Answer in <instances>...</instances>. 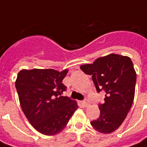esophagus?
Wrapping results in <instances>:
<instances>
[{
  "label": "esophagus",
  "mask_w": 147,
  "mask_h": 147,
  "mask_svg": "<svg viewBox=\"0 0 147 147\" xmlns=\"http://www.w3.org/2000/svg\"><path fill=\"white\" fill-rule=\"evenodd\" d=\"M82 104H83V106H85V107H88L90 103H89V101H88V99H85V100L82 102Z\"/></svg>",
  "instance_id": "1"
}]
</instances>
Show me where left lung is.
<instances>
[{
	"mask_svg": "<svg viewBox=\"0 0 147 147\" xmlns=\"http://www.w3.org/2000/svg\"><path fill=\"white\" fill-rule=\"evenodd\" d=\"M80 69L91 75L96 91L106 92L104 102L98 105L99 117L91 125L99 133H113L121 126L133 102L136 73L133 61L127 56L110 54Z\"/></svg>",
	"mask_w": 147,
	"mask_h": 147,
	"instance_id": "1",
	"label": "left lung"
}]
</instances>
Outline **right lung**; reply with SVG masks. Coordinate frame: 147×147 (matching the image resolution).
<instances>
[{
    "label": "right lung",
    "mask_w": 147,
    "mask_h": 147,
    "mask_svg": "<svg viewBox=\"0 0 147 147\" xmlns=\"http://www.w3.org/2000/svg\"><path fill=\"white\" fill-rule=\"evenodd\" d=\"M68 69H22L15 87L20 105L31 126L39 133L51 136L65 128L78 106L76 101L61 94Z\"/></svg>",
    "instance_id": "right-lung-1"
}]
</instances>
